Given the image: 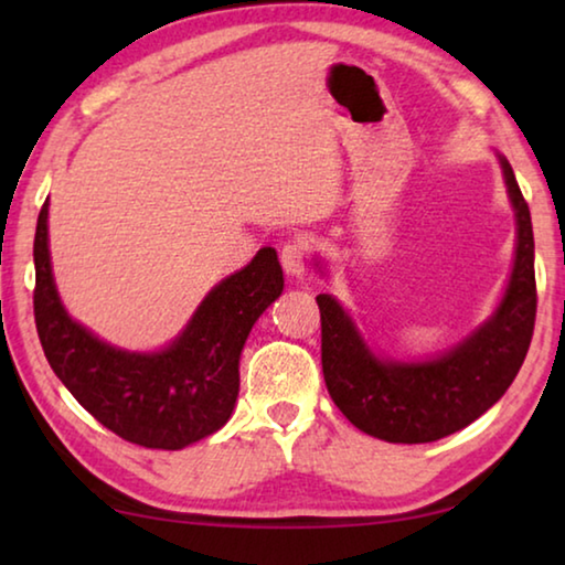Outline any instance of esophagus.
<instances>
[{
    "mask_svg": "<svg viewBox=\"0 0 565 565\" xmlns=\"http://www.w3.org/2000/svg\"><path fill=\"white\" fill-rule=\"evenodd\" d=\"M306 252H309V244H306L303 238H289V242L281 246L279 254L284 271L289 276H301L306 269Z\"/></svg>",
    "mask_w": 565,
    "mask_h": 565,
    "instance_id": "obj_1",
    "label": "esophagus"
}]
</instances>
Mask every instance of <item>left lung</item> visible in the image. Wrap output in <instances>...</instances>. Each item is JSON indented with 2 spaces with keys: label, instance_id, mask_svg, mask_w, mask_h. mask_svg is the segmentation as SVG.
Instances as JSON below:
<instances>
[{
  "label": "left lung",
  "instance_id": "obj_1",
  "mask_svg": "<svg viewBox=\"0 0 565 565\" xmlns=\"http://www.w3.org/2000/svg\"><path fill=\"white\" fill-rule=\"evenodd\" d=\"M503 179L519 226L513 271L493 317L444 356L418 363L381 361L369 351L349 313L319 294L323 381L353 426L388 444H428L486 414L513 384L529 353L535 323L533 226L509 161Z\"/></svg>",
  "mask_w": 565,
  "mask_h": 565
}]
</instances>
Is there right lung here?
<instances>
[{
    "label": "right lung",
    "instance_id": "1",
    "mask_svg": "<svg viewBox=\"0 0 565 565\" xmlns=\"http://www.w3.org/2000/svg\"><path fill=\"white\" fill-rule=\"evenodd\" d=\"M44 202L34 234V321L44 356L70 394L129 444L179 451L212 436L238 396V356L254 321L284 289L271 246L206 294L169 349L129 353L70 319L56 294Z\"/></svg>",
    "mask_w": 565,
    "mask_h": 565
}]
</instances>
